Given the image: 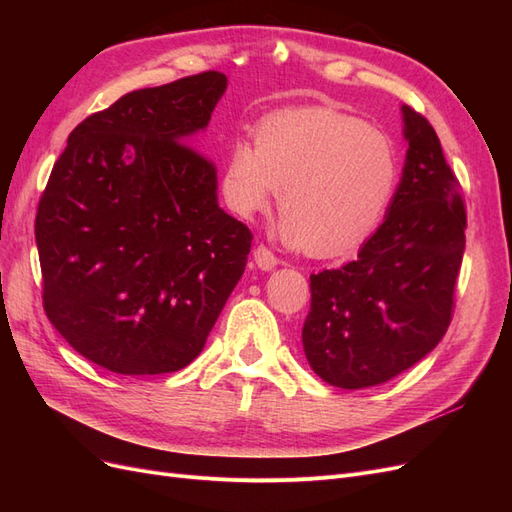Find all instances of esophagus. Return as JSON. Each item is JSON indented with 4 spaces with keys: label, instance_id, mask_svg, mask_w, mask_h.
I'll return each instance as SVG.
<instances>
[{
    "label": "esophagus",
    "instance_id": "34e87169",
    "mask_svg": "<svg viewBox=\"0 0 512 512\" xmlns=\"http://www.w3.org/2000/svg\"><path fill=\"white\" fill-rule=\"evenodd\" d=\"M254 262H256V267L258 269H262V271H271L277 262H280V258H277L267 245H256V250H254Z\"/></svg>",
    "mask_w": 512,
    "mask_h": 512
}]
</instances>
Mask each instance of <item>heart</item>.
<instances>
[{
    "mask_svg": "<svg viewBox=\"0 0 512 512\" xmlns=\"http://www.w3.org/2000/svg\"><path fill=\"white\" fill-rule=\"evenodd\" d=\"M397 183L389 136L329 108L267 117L254 147L232 143L222 170L226 205L241 218L265 209L275 190L280 235L312 256L356 250L382 222Z\"/></svg>",
    "mask_w": 512,
    "mask_h": 512,
    "instance_id": "b5f03b06",
    "label": "heart"
}]
</instances>
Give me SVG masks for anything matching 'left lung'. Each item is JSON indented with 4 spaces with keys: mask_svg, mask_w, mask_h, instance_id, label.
<instances>
[{
    "mask_svg": "<svg viewBox=\"0 0 512 512\" xmlns=\"http://www.w3.org/2000/svg\"><path fill=\"white\" fill-rule=\"evenodd\" d=\"M408 153L382 226L359 256L309 275L303 350L339 389L395 378L438 346L453 320L466 207L431 123L404 106Z\"/></svg>",
    "mask_w": 512,
    "mask_h": 512,
    "instance_id": "1",
    "label": "left lung"
}]
</instances>
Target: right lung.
Segmentation results:
<instances>
[{
    "label": "right lung",
    "mask_w": 512,
    "mask_h": 512,
    "mask_svg": "<svg viewBox=\"0 0 512 512\" xmlns=\"http://www.w3.org/2000/svg\"><path fill=\"white\" fill-rule=\"evenodd\" d=\"M226 76L136 89L76 126L36 213L44 312L123 376L190 365L245 271L252 232L220 209L194 145Z\"/></svg>",
    "instance_id": "1"
}]
</instances>
